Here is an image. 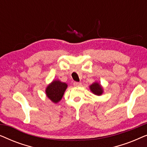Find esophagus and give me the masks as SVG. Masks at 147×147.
<instances>
[{
    "label": "esophagus",
    "mask_w": 147,
    "mask_h": 147,
    "mask_svg": "<svg viewBox=\"0 0 147 147\" xmlns=\"http://www.w3.org/2000/svg\"><path fill=\"white\" fill-rule=\"evenodd\" d=\"M74 86L75 87H80V86H82V83L81 82H74Z\"/></svg>",
    "instance_id": "obj_1"
}]
</instances>
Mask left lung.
<instances>
[{"mask_svg":"<svg viewBox=\"0 0 147 147\" xmlns=\"http://www.w3.org/2000/svg\"><path fill=\"white\" fill-rule=\"evenodd\" d=\"M90 90L94 95L101 96L104 92V88L100 84L97 82H94L93 84L90 86Z\"/></svg>","mask_w":147,"mask_h":147,"instance_id":"obj_1","label":"left lung"}]
</instances>
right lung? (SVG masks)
<instances>
[{
    "label": "right lung",
    "mask_w": 147,
    "mask_h": 147,
    "mask_svg": "<svg viewBox=\"0 0 147 147\" xmlns=\"http://www.w3.org/2000/svg\"><path fill=\"white\" fill-rule=\"evenodd\" d=\"M67 88V84L65 82L59 80H53L46 87L45 94L52 102L57 104L62 99Z\"/></svg>",
    "instance_id": "obj_1"
}]
</instances>
